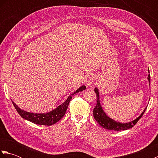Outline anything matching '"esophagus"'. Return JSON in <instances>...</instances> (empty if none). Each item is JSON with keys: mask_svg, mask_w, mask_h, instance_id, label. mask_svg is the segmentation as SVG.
Masks as SVG:
<instances>
[{"mask_svg": "<svg viewBox=\"0 0 158 158\" xmlns=\"http://www.w3.org/2000/svg\"><path fill=\"white\" fill-rule=\"evenodd\" d=\"M93 79L92 78H89L88 79V80H86V85H88V86H89V85H91V84H92V83L93 82Z\"/></svg>", "mask_w": 158, "mask_h": 158, "instance_id": "esophagus-1", "label": "esophagus"}]
</instances>
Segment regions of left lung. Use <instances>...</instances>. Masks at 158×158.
<instances>
[{
	"label": "left lung",
	"mask_w": 158,
	"mask_h": 158,
	"mask_svg": "<svg viewBox=\"0 0 158 158\" xmlns=\"http://www.w3.org/2000/svg\"><path fill=\"white\" fill-rule=\"evenodd\" d=\"M147 79L149 80V82L150 83V75H148ZM94 92L96 95V105L94 109V117L96 119V121L98 122L100 126L102 127L109 130H115V131H119V130H125L130 129L131 127H132L135 124L138 122V121L141 118L142 116L143 115L144 113L145 112V110L147 108L144 109L143 112L141 113L138 118H136L135 120L132 121V122H129V123H122L119 122H115L113 119L107 116L105 113L103 111L101 106H100V100H99V93H98V89L97 88L94 89Z\"/></svg>",
	"instance_id": "left-lung-1"
}]
</instances>
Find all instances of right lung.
<instances>
[{"mask_svg": "<svg viewBox=\"0 0 158 158\" xmlns=\"http://www.w3.org/2000/svg\"><path fill=\"white\" fill-rule=\"evenodd\" d=\"M85 88L86 87L85 85H82L81 87H80L78 89H77L75 92L68 97V98H67V100L62 104V105H60L54 110H52V111L46 113H29L27 111H25V110H23L20 109L13 101H12V103L13 105H14V107L17 111H18V113L19 114V115L21 116L22 118L26 120H28L30 122L34 123L39 124V125L52 126L53 125V124H55L56 122H58V121H60L64 116L67 108H68V106L69 105V102L72 99L73 95H74L77 92L83 91V90L85 89Z\"/></svg>", "mask_w": 158, "mask_h": 158, "instance_id": "1", "label": "right lung"}]
</instances>
